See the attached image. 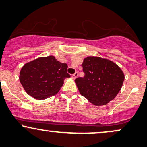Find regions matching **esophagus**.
I'll return each mask as SVG.
<instances>
[{"label":"esophagus","instance_id":"esophagus-1","mask_svg":"<svg viewBox=\"0 0 147 147\" xmlns=\"http://www.w3.org/2000/svg\"><path fill=\"white\" fill-rule=\"evenodd\" d=\"M78 72H76L75 74H73V75H72V78H73L74 79H75V78H76L77 77H78Z\"/></svg>","mask_w":147,"mask_h":147}]
</instances>
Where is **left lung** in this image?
<instances>
[{
    "mask_svg": "<svg viewBox=\"0 0 147 147\" xmlns=\"http://www.w3.org/2000/svg\"><path fill=\"white\" fill-rule=\"evenodd\" d=\"M81 66L85 75L75 80L81 95L96 106L105 105L117 96L124 74L115 63L98 56H88Z\"/></svg>",
    "mask_w": 147,
    "mask_h": 147,
    "instance_id": "1",
    "label": "left lung"
}]
</instances>
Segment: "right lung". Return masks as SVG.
Returning a JSON list of instances; mask_svg holds the SVG:
<instances>
[{
	"mask_svg": "<svg viewBox=\"0 0 147 147\" xmlns=\"http://www.w3.org/2000/svg\"><path fill=\"white\" fill-rule=\"evenodd\" d=\"M68 65L59 62L53 56L40 57L26 63L20 71L19 80L28 95L43 100L57 94L64 79L71 76Z\"/></svg>",
	"mask_w": 147,
	"mask_h": 147,
	"instance_id": "1",
	"label": "right lung"
}]
</instances>
